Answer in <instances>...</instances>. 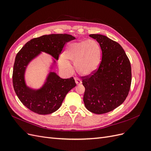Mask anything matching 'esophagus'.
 Segmentation results:
<instances>
[{
  "label": "esophagus",
  "mask_w": 151,
  "mask_h": 151,
  "mask_svg": "<svg viewBox=\"0 0 151 151\" xmlns=\"http://www.w3.org/2000/svg\"><path fill=\"white\" fill-rule=\"evenodd\" d=\"M75 81H76V83L77 84V85H79L82 83V81L81 79H79V78H77V77H75L74 78Z\"/></svg>",
  "instance_id": "esophagus-1"
}]
</instances>
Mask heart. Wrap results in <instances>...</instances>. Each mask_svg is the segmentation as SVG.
Returning <instances> with one entry per match:
<instances>
[{
	"mask_svg": "<svg viewBox=\"0 0 151 151\" xmlns=\"http://www.w3.org/2000/svg\"><path fill=\"white\" fill-rule=\"evenodd\" d=\"M101 48L98 42L88 40L72 43L65 48L63 58L59 60V65L64 69H70L68 61L74 62L77 73L88 76L93 73L99 66Z\"/></svg>",
	"mask_w": 151,
	"mask_h": 151,
	"instance_id": "b5f03b06",
	"label": "heart"
}]
</instances>
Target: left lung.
I'll return each mask as SVG.
<instances>
[{
    "label": "left lung",
    "instance_id": "8db88e82",
    "mask_svg": "<svg viewBox=\"0 0 151 151\" xmlns=\"http://www.w3.org/2000/svg\"><path fill=\"white\" fill-rule=\"evenodd\" d=\"M102 51V59L97 70L82 77L85 88L86 108L95 114H103L119 106L130 91L131 65L121 45L107 36L92 34Z\"/></svg>",
    "mask_w": 151,
    "mask_h": 151
}]
</instances>
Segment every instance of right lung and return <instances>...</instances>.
<instances>
[{"label":"right lung","mask_w":151,"mask_h":151,"mask_svg":"<svg viewBox=\"0 0 151 151\" xmlns=\"http://www.w3.org/2000/svg\"><path fill=\"white\" fill-rule=\"evenodd\" d=\"M75 38L67 34L43 35L29 41L17 53L12 74L14 89L21 102L31 111L40 115H48L57 111L66 94L76 84L72 77L62 79L56 73L50 72L42 88L37 90L31 89L24 80L27 66L42 52L58 60L65 43Z\"/></svg>","instance_id":"right-lung-1"}]
</instances>
